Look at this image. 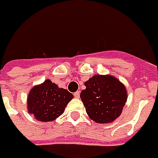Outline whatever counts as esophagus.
Listing matches in <instances>:
<instances>
[{
    "label": "esophagus",
    "mask_w": 158,
    "mask_h": 158,
    "mask_svg": "<svg viewBox=\"0 0 158 158\" xmlns=\"http://www.w3.org/2000/svg\"><path fill=\"white\" fill-rule=\"evenodd\" d=\"M74 96H75L76 98H79V96H80V92L77 91L76 93H74Z\"/></svg>",
    "instance_id": "obj_1"
}]
</instances>
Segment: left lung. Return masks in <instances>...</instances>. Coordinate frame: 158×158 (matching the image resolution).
<instances>
[{"instance_id":"1","label":"left lung","mask_w":158,"mask_h":158,"mask_svg":"<svg viewBox=\"0 0 158 158\" xmlns=\"http://www.w3.org/2000/svg\"><path fill=\"white\" fill-rule=\"evenodd\" d=\"M80 94L88 117L97 123H110L121 115L127 101L126 88L110 75H96L84 83Z\"/></svg>"}]
</instances>
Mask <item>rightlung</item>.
Instances as JSON below:
<instances>
[{
    "mask_svg": "<svg viewBox=\"0 0 158 158\" xmlns=\"http://www.w3.org/2000/svg\"><path fill=\"white\" fill-rule=\"evenodd\" d=\"M70 92L60 88L49 79L31 89L27 99L28 112L40 122H52L64 113L73 99Z\"/></svg>",
    "mask_w": 158,
    "mask_h": 158,
    "instance_id": "add662e5",
    "label": "right lung"
}]
</instances>
